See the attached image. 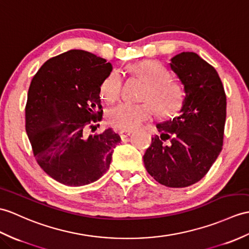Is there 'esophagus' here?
Here are the masks:
<instances>
[{
	"label": "esophagus",
	"mask_w": 249,
	"mask_h": 249,
	"mask_svg": "<svg viewBox=\"0 0 249 249\" xmlns=\"http://www.w3.org/2000/svg\"><path fill=\"white\" fill-rule=\"evenodd\" d=\"M131 130H121L120 132H119V135H120V137H121V139H125V138H127L128 136H130L131 135Z\"/></svg>",
	"instance_id": "obj_1"
}]
</instances>
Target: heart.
<instances>
[{"label": "heart", "instance_id": "1", "mask_svg": "<svg viewBox=\"0 0 249 249\" xmlns=\"http://www.w3.org/2000/svg\"><path fill=\"white\" fill-rule=\"evenodd\" d=\"M128 71L146 83L142 95L143 100L146 101L140 104L122 103L111 108L107 113V120L115 129H135L153 118L156 112L153 102L162 115H170L179 110L183 101L182 89L180 85L169 77V72L162 63L152 59L141 60L130 63ZM122 85L123 79L120 72H111L101 84V97L107 103L117 102L121 95Z\"/></svg>", "mask_w": 249, "mask_h": 249}]
</instances>
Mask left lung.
<instances>
[{"instance_id": "8db88e82", "label": "left lung", "mask_w": 249, "mask_h": 249, "mask_svg": "<svg viewBox=\"0 0 249 249\" xmlns=\"http://www.w3.org/2000/svg\"><path fill=\"white\" fill-rule=\"evenodd\" d=\"M170 66L183 85L182 107L178 117L157 124L162 135L152 138L143 161L156 181L186 188L204 178L222 152L226 94L215 69L193 52L174 56Z\"/></svg>"}]
</instances>
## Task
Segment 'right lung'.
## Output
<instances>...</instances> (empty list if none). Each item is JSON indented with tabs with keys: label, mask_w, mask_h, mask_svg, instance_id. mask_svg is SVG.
I'll return each mask as SVG.
<instances>
[{
	"label": "right lung",
	"mask_w": 249,
	"mask_h": 249,
	"mask_svg": "<svg viewBox=\"0 0 249 249\" xmlns=\"http://www.w3.org/2000/svg\"><path fill=\"white\" fill-rule=\"evenodd\" d=\"M111 71L106 59L71 50L45 61L32 79L25 129L33 153L46 174L66 186L100 179L121 142L111 128L88 134L102 119L100 87Z\"/></svg>",
	"instance_id": "add662e5"
}]
</instances>
